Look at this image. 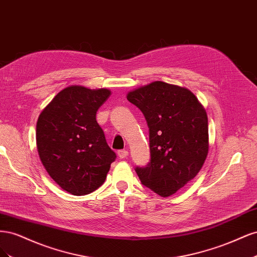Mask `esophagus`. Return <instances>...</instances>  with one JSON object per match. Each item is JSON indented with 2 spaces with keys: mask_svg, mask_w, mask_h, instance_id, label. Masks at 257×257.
I'll return each instance as SVG.
<instances>
[{
  "mask_svg": "<svg viewBox=\"0 0 257 257\" xmlns=\"http://www.w3.org/2000/svg\"><path fill=\"white\" fill-rule=\"evenodd\" d=\"M128 155V152H127V150H119L118 151V157L120 158V159H125L126 157Z\"/></svg>",
  "mask_w": 257,
  "mask_h": 257,
  "instance_id": "esophagus-1",
  "label": "esophagus"
}]
</instances>
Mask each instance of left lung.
Masks as SVG:
<instances>
[{
  "mask_svg": "<svg viewBox=\"0 0 257 257\" xmlns=\"http://www.w3.org/2000/svg\"><path fill=\"white\" fill-rule=\"evenodd\" d=\"M126 98L142 110L149 127L151 160L136 173L158 195H173L196 177L207 159L205 108L189 89L163 81L130 91Z\"/></svg>",
  "mask_w": 257,
  "mask_h": 257,
  "instance_id": "8db88e82",
  "label": "left lung"
}]
</instances>
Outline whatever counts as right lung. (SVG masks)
Segmentation results:
<instances>
[{
	"label": "right lung",
	"instance_id": "right-lung-1",
	"mask_svg": "<svg viewBox=\"0 0 257 257\" xmlns=\"http://www.w3.org/2000/svg\"><path fill=\"white\" fill-rule=\"evenodd\" d=\"M110 94L104 88L69 85L38 116L40 159L60 188L73 195H87L98 189L116 158L96 121V111Z\"/></svg>",
	"mask_w": 257,
	"mask_h": 257
}]
</instances>
